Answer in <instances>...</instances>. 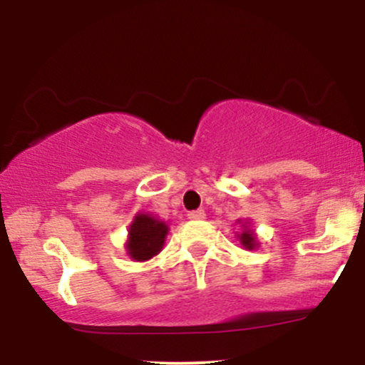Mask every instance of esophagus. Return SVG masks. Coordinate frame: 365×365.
<instances>
[{
    "label": "esophagus",
    "instance_id": "esophagus-1",
    "mask_svg": "<svg viewBox=\"0 0 365 365\" xmlns=\"http://www.w3.org/2000/svg\"><path fill=\"white\" fill-rule=\"evenodd\" d=\"M206 217V212L202 209H197V211L188 212V220H204Z\"/></svg>",
    "mask_w": 365,
    "mask_h": 365
}]
</instances>
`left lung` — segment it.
Masks as SVG:
<instances>
[{
  "label": "left lung",
  "instance_id": "obj_1",
  "mask_svg": "<svg viewBox=\"0 0 365 365\" xmlns=\"http://www.w3.org/2000/svg\"><path fill=\"white\" fill-rule=\"evenodd\" d=\"M238 223L242 226V232L237 233V238L240 240V244L244 249L247 250H255L259 247V242H257V235H255V232L252 228H250V223L249 220H238Z\"/></svg>",
  "mask_w": 365,
  "mask_h": 365
}]
</instances>
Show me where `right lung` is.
<instances>
[{
	"label": "right lung",
	"mask_w": 365,
	"mask_h": 365,
	"mask_svg": "<svg viewBox=\"0 0 365 365\" xmlns=\"http://www.w3.org/2000/svg\"><path fill=\"white\" fill-rule=\"evenodd\" d=\"M170 226L166 221L149 215L137 212L128 226V237L125 242V250L132 261L145 262L163 250Z\"/></svg>",
	"instance_id": "1"
}]
</instances>
